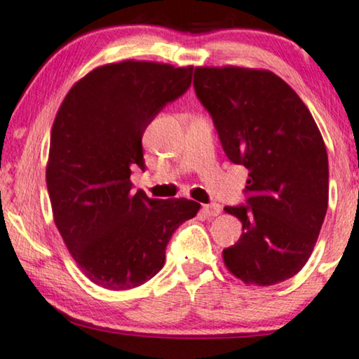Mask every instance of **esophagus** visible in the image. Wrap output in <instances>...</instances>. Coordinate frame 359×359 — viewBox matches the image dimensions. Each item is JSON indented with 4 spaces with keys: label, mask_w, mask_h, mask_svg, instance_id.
I'll return each instance as SVG.
<instances>
[{
    "label": "esophagus",
    "mask_w": 359,
    "mask_h": 359,
    "mask_svg": "<svg viewBox=\"0 0 359 359\" xmlns=\"http://www.w3.org/2000/svg\"><path fill=\"white\" fill-rule=\"evenodd\" d=\"M203 212L208 215V217H217V215L222 212V208L219 204H205L203 205Z\"/></svg>",
    "instance_id": "1"
}]
</instances>
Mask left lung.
Returning a JSON list of instances; mask_svg holds the SVG:
<instances>
[{
  "label": "left lung",
  "mask_w": 359,
  "mask_h": 359,
  "mask_svg": "<svg viewBox=\"0 0 359 359\" xmlns=\"http://www.w3.org/2000/svg\"><path fill=\"white\" fill-rule=\"evenodd\" d=\"M194 90L232 163L248 168V205L224 208L242 237L222 252L245 284L271 286L302 269L328 205V156L297 93L269 70L196 67Z\"/></svg>",
  "instance_id": "1"
}]
</instances>
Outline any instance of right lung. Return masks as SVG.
<instances>
[{"mask_svg":"<svg viewBox=\"0 0 359 359\" xmlns=\"http://www.w3.org/2000/svg\"><path fill=\"white\" fill-rule=\"evenodd\" d=\"M193 67L124 60L86 73L52 126L46 168L53 222L83 274L109 291L140 286L163 268L165 248L201 204L132 191L145 168L142 135L191 85Z\"/></svg>","mask_w":359,"mask_h":359,"instance_id":"add662e5","label":"right lung"}]
</instances>
